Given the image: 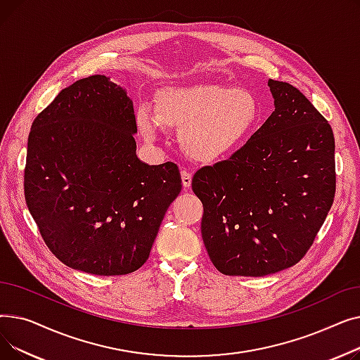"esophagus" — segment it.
Returning <instances> with one entry per match:
<instances>
[{
    "mask_svg": "<svg viewBox=\"0 0 360 360\" xmlns=\"http://www.w3.org/2000/svg\"><path fill=\"white\" fill-rule=\"evenodd\" d=\"M181 178H182V185H184V188L186 190V188H190L191 186V181H193V174L190 172V170H186V169H182L181 170Z\"/></svg>",
    "mask_w": 360,
    "mask_h": 360,
    "instance_id": "34e87169",
    "label": "esophagus"
}]
</instances>
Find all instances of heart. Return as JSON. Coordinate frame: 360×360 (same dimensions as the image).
Masks as SVG:
<instances>
[{"label": "heart", "instance_id": "obj_1", "mask_svg": "<svg viewBox=\"0 0 360 360\" xmlns=\"http://www.w3.org/2000/svg\"><path fill=\"white\" fill-rule=\"evenodd\" d=\"M258 120L259 103L252 91L214 83L166 89L158 94L156 112L150 105L137 109V124L146 140H155L163 125L181 129L188 153L202 162L233 153Z\"/></svg>", "mask_w": 360, "mask_h": 360}]
</instances>
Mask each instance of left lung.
<instances>
[{
  "mask_svg": "<svg viewBox=\"0 0 360 360\" xmlns=\"http://www.w3.org/2000/svg\"><path fill=\"white\" fill-rule=\"evenodd\" d=\"M274 112L243 147L198 169L201 235L226 276L261 277L305 257L335 195L334 134L289 83L269 80Z\"/></svg>",
  "mask_w": 360,
  "mask_h": 360,
  "instance_id": "obj_1",
  "label": "left lung"
}]
</instances>
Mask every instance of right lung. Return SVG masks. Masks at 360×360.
Wrapping results in <instances>:
<instances>
[{
	"mask_svg": "<svg viewBox=\"0 0 360 360\" xmlns=\"http://www.w3.org/2000/svg\"><path fill=\"white\" fill-rule=\"evenodd\" d=\"M134 132L132 101L99 74L61 90L32 124L27 209L49 251L74 270H139L181 193L178 166L140 162Z\"/></svg>",
	"mask_w": 360,
	"mask_h": 360,
	"instance_id": "obj_1",
	"label": "right lung"
}]
</instances>
